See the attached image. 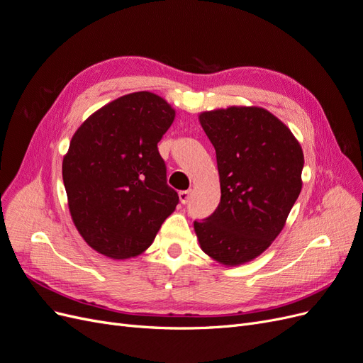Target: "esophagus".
I'll use <instances>...</instances> for the list:
<instances>
[{
  "instance_id": "1",
  "label": "esophagus",
  "mask_w": 363,
  "mask_h": 363,
  "mask_svg": "<svg viewBox=\"0 0 363 363\" xmlns=\"http://www.w3.org/2000/svg\"><path fill=\"white\" fill-rule=\"evenodd\" d=\"M189 196H191V192L189 191H180L179 192V199H180V203L182 204H186L189 201Z\"/></svg>"
}]
</instances>
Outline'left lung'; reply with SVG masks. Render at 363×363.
<instances>
[{
    "instance_id": "1",
    "label": "left lung",
    "mask_w": 363,
    "mask_h": 363,
    "mask_svg": "<svg viewBox=\"0 0 363 363\" xmlns=\"http://www.w3.org/2000/svg\"><path fill=\"white\" fill-rule=\"evenodd\" d=\"M199 119L216 151L221 201L194 228L207 256L238 267L260 256L286 224L303 186V150L263 107L230 106Z\"/></svg>"
}]
</instances>
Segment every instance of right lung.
<instances>
[{
	"instance_id": "add662e5",
	"label": "right lung",
	"mask_w": 363,
	"mask_h": 363,
	"mask_svg": "<svg viewBox=\"0 0 363 363\" xmlns=\"http://www.w3.org/2000/svg\"><path fill=\"white\" fill-rule=\"evenodd\" d=\"M174 118L167 100L140 91L98 108L74 133L62 162L68 207L84 242L100 255H142L179 204L157 150Z\"/></svg>"
}]
</instances>
